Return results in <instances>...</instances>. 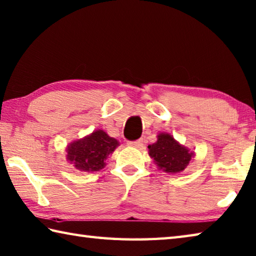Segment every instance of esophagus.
<instances>
[{"mask_svg":"<svg viewBox=\"0 0 256 256\" xmlns=\"http://www.w3.org/2000/svg\"><path fill=\"white\" fill-rule=\"evenodd\" d=\"M128 144L130 145V146H133V148H141L143 145V141H142V140H136V141L128 142Z\"/></svg>","mask_w":256,"mask_h":256,"instance_id":"esophagus-1","label":"esophagus"}]
</instances>
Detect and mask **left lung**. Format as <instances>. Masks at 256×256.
Listing matches in <instances>:
<instances>
[{
	"mask_svg": "<svg viewBox=\"0 0 256 256\" xmlns=\"http://www.w3.org/2000/svg\"><path fill=\"white\" fill-rule=\"evenodd\" d=\"M148 154L160 170L166 173H180L188 166L193 156L186 148L180 145L170 134L158 135V141L148 145Z\"/></svg>",
	"mask_w": 256,
	"mask_h": 256,
	"instance_id": "obj_1",
	"label": "left lung"
}]
</instances>
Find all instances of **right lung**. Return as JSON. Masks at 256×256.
Returning <instances> with one entry per match:
<instances>
[{
	"label": "right lung",
	"instance_id": "right-lung-1",
	"mask_svg": "<svg viewBox=\"0 0 256 256\" xmlns=\"http://www.w3.org/2000/svg\"><path fill=\"white\" fill-rule=\"evenodd\" d=\"M118 142L102 130L68 146L66 158L80 171L95 172L105 166V161L116 146Z\"/></svg>",
	"mask_w": 256,
	"mask_h": 256
}]
</instances>
